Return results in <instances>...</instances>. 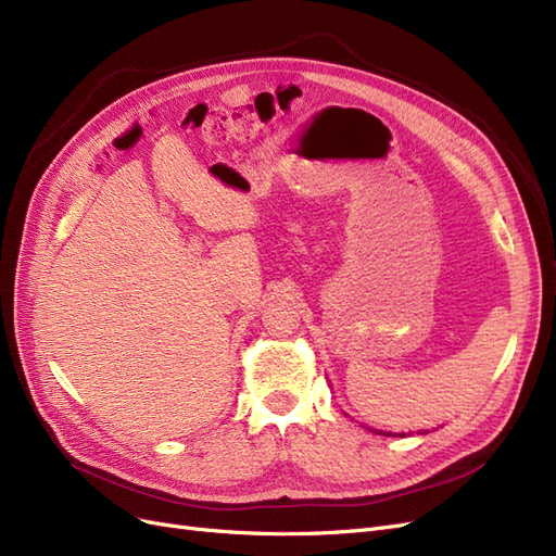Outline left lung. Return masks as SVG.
Returning a JSON list of instances; mask_svg holds the SVG:
<instances>
[{"label": "left lung", "mask_w": 556, "mask_h": 556, "mask_svg": "<svg viewBox=\"0 0 556 556\" xmlns=\"http://www.w3.org/2000/svg\"><path fill=\"white\" fill-rule=\"evenodd\" d=\"M387 437H391V434H387Z\"/></svg>", "instance_id": "obj_1"}]
</instances>
